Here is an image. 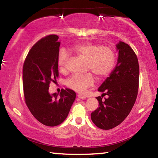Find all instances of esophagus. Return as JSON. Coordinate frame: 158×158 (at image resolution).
Wrapping results in <instances>:
<instances>
[{
	"label": "esophagus",
	"instance_id": "obj_1",
	"mask_svg": "<svg viewBox=\"0 0 158 158\" xmlns=\"http://www.w3.org/2000/svg\"><path fill=\"white\" fill-rule=\"evenodd\" d=\"M77 96H78V98H81V99H86V97L85 96H82V95H80V94H78V95H77Z\"/></svg>",
	"mask_w": 158,
	"mask_h": 158
}]
</instances>
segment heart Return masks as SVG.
I'll list each match as a JSON object with an SVG mask.
<instances>
[{
    "label": "heart",
    "instance_id": "b5f03b06",
    "mask_svg": "<svg viewBox=\"0 0 158 158\" xmlns=\"http://www.w3.org/2000/svg\"><path fill=\"white\" fill-rule=\"evenodd\" d=\"M72 51L80 57L86 60V71L92 72L98 79L107 77L114 68L116 54L109 47L85 42L75 45ZM68 60V53L64 50H61L57 60L58 67L61 72H67ZM94 84V79L91 73L84 75L75 74L67 80V86L78 93H84Z\"/></svg>",
    "mask_w": 158,
    "mask_h": 158
}]
</instances>
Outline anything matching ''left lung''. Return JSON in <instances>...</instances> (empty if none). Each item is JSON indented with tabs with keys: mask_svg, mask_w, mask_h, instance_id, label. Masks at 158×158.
Wrapping results in <instances>:
<instances>
[{
	"mask_svg": "<svg viewBox=\"0 0 158 158\" xmlns=\"http://www.w3.org/2000/svg\"><path fill=\"white\" fill-rule=\"evenodd\" d=\"M117 64L98 91L108 98L103 101L96 97L98 108L91 114L98 128L109 130L118 126L128 116L135 102L139 82L138 57L130 46L123 42L116 44Z\"/></svg>",
	"mask_w": 158,
	"mask_h": 158,
	"instance_id": "left-lung-1",
	"label": "left lung"
}]
</instances>
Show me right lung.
<instances>
[{
	"label": "right lung",
	"instance_id": "obj_1",
	"mask_svg": "<svg viewBox=\"0 0 158 158\" xmlns=\"http://www.w3.org/2000/svg\"><path fill=\"white\" fill-rule=\"evenodd\" d=\"M50 35L30 49L23 69L25 101L35 118L47 126H56L67 117L76 98V93L65 89L60 94L49 93V84L59 76L58 55L60 42Z\"/></svg>",
	"mask_w": 158,
	"mask_h": 158
}]
</instances>
